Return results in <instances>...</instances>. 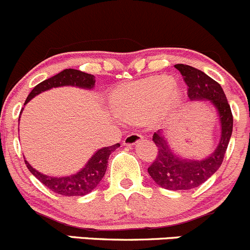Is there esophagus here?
Returning <instances> with one entry per match:
<instances>
[{"instance_id": "esophagus-1", "label": "esophagus", "mask_w": 250, "mask_h": 250, "mask_svg": "<svg viewBox=\"0 0 250 250\" xmlns=\"http://www.w3.org/2000/svg\"><path fill=\"white\" fill-rule=\"evenodd\" d=\"M143 139H144V136L141 135V134L130 133L125 136V140H123V144H125V145H134V144L139 143V141L143 140Z\"/></svg>"}]
</instances>
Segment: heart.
I'll return each instance as SVG.
<instances>
[{
  "mask_svg": "<svg viewBox=\"0 0 250 250\" xmlns=\"http://www.w3.org/2000/svg\"><path fill=\"white\" fill-rule=\"evenodd\" d=\"M177 98L173 81L167 77H154L129 83L117 91L115 109L121 117L132 122L145 121L165 103Z\"/></svg>",
  "mask_w": 250,
  "mask_h": 250,
  "instance_id": "heart-1",
  "label": "heart"
}]
</instances>
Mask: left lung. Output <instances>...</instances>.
Masks as SVG:
<instances>
[{
	"instance_id": "1",
	"label": "left lung",
	"mask_w": 250,
	"mask_h": 250,
	"mask_svg": "<svg viewBox=\"0 0 250 250\" xmlns=\"http://www.w3.org/2000/svg\"><path fill=\"white\" fill-rule=\"evenodd\" d=\"M181 73L190 101L208 99L217 107L222 123V138L214 153L204 160H186L176 157L162 133L153 134L157 157L148 167V173L160 187L169 190H189L206 182L219 169L232 133V112L222 86L201 70L187 64H176Z\"/></svg>"
}]
</instances>
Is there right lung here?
I'll list each match as a JSON object with an SVG mask.
<instances>
[{"label": "right lung", "mask_w": 250, "mask_h": 250, "mask_svg": "<svg viewBox=\"0 0 250 250\" xmlns=\"http://www.w3.org/2000/svg\"><path fill=\"white\" fill-rule=\"evenodd\" d=\"M94 83H96V79L92 74H87V73H83L77 69H64L59 74L38 83L28 94L25 104L28 103L37 94L50 90L52 87L70 85L83 88H92ZM117 147H120V144H115L112 146L101 148L99 151H97V153L93 154V157L88 160L86 167L81 171L73 176H67V177H50V176L43 175V173L33 169L28 164L27 160H25V164L31 173L35 175L45 187H48L54 193L64 196L86 195V194L93 190L102 181V178L105 175V171H106L109 156Z\"/></svg>", "instance_id": "right-lung-1"}]
</instances>
